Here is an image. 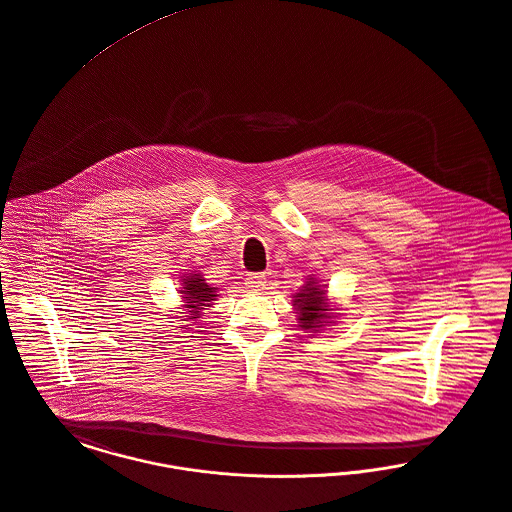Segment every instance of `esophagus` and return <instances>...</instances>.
Masks as SVG:
<instances>
[{
	"label": "esophagus",
	"mask_w": 512,
	"mask_h": 512,
	"mask_svg": "<svg viewBox=\"0 0 512 512\" xmlns=\"http://www.w3.org/2000/svg\"><path fill=\"white\" fill-rule=\"evenodd\" d=\"M245 284H247V288H251V290H263V288L267 286V278H265V274H261V272H249L247 278H245Z\"/></svg>",
	"instance_id": "34e87169"
}]
</instances>
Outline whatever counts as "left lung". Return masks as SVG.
Here are the masks:
<instances>
[{
    "mask_svg": "<svg viewBox=\"0 0 512 512\" xmlns=\"http://www.w3.org/2000/svg\"><path fill=\"white\" fill-rule=\"evenodd\" d=\"M294 305L300 311V327L305 331H317L323 327V321L329 317L331 311L325 303V290L317 288L315 282H307L300 294L294 296Z\"/></svg>",
    "mask_w": 512,
    "mask_h": 512,
    "instance_id": "8db88e82",
    "label": "left lung"
}]
</instances>
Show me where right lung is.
Listing matches in <instances>:
<instances>
[{"mask_svg": "<svg viewBox=\"0 0 512 512\" xmlns=\"http://www.w3.org/2000/svg\"><path fill=\"white\" fill-rule=\"evenodd\" d=\"M216 288H211L205 278L201 274H193V276H185V282H183V290L181 294H185V307H189V315L191 319H197L201 315L199 309H205L209 307V301L216 298Z\"/></svg>", "mask_w": 512, "mask_h": 512, "instance_id": "right-lung-1", "label": "right lung"}]
</instances>
